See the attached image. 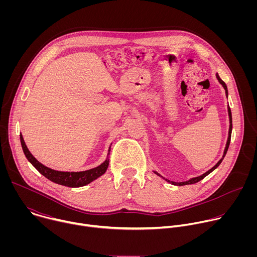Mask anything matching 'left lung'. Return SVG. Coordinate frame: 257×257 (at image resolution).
<instances>
[{"instance_id": "8db88e82", "label": "left lung", "mask_w": 257, "mask_h": 257, "mask_svg": "<svg viewBox=\"0 0 257 257\" xmlns=\"http://www.w3.org/2000/svg\"><path fill=\"white\" fill-rule=\"evenodd\" d=\"M215 76H216V79L218 80V82L222 84V86L224 87V89H225V91H226V95H227V97H228V88H227V85H226V83L219 78V76H218V74L216 73L215 74ZM228 115H229V122H230V126H229V135H228V139H227V143H226V148H225V151H224V155H223V157H222V159L219 160L210 170H208L207 172H205L204 174H202V175H200V176H198V177H195V178H191V179H189L188 181H185V182H173V181H170V180H168V179H166V178H164L163 176H161L158 172H156V171H154L155 172V174H157L158 176H160V177H162L163 179H165L167 182H169V183H171V184H173V185H177V186H183V185H189V184H194V183H197V182H199L200 180H202L204 177H206L208 174H210L213 170H215L219 165H221V163L223 162V160H224V158H225V156H226V154H227V152H228V149H229V145H230V141H231V134H232V113H231V108H230V106H229V104H228Z\"/></svg>"}]
</instances>
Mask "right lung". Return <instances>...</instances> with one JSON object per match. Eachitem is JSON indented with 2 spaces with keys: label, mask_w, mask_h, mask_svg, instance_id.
I'll use <instances>...</instances> for the list:
<instances>
[{
  "label": "right lung",
  "mask_w": 257,
  "mask_h": 257,
  "mask_svg": "<svg viewBox=\"0 0 257 257\" xmlns=\"http://www.w3.org/2000/svg\"><path fill=\"white\" fill-rule=\"evenodd\" d=\"M20 141H21L23 153L26 159L28 160V162L47 179L63 186L73 187V188L85 186L89 184V183H91L92 181H94L95 179H97L98 177H100L101 175H103L108 167V163H109L108 155H109V151H111V146L108 148V151H107L108 153L104 162L99 166H97L96 168L86 170V171H81V172H63V171H57V170L48 168L36 160L27 149L21 133H20Z\"/></svg>",
  "instance_id": "1"
}]
</instances>
